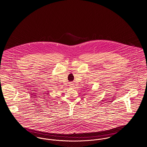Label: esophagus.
<instances>
[{
	"instance_id": "1",
	"label": "esophagus",
	"mask_w": 147,
	"mask_h": 147,
	"mask_svg": "<svg viewBox=\"0 0 147 147\" xmlns=\"http://www.w3.org/2000/svg\"><path fill=\"white\" fill-rule=\"evenodd\" d=\"M73 85V84H71V87H73V86H71V85Z\"/></svg>"
}]
</instances>
